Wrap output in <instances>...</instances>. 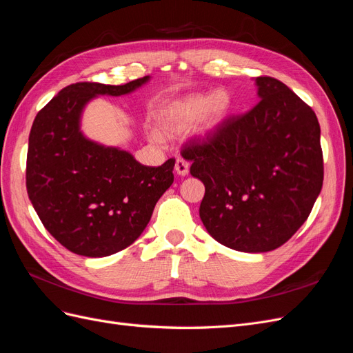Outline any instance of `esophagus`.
<instances>
[{
    "label": "esophagus",
    "instance_id": "obj_1",
    "mask_svg": "<svg viewBox=\"0 0 353 353\" xmlns=\"http://www.w3.org/2000/svg\"><path fill=\"white\" fill-rule=\"evenodd\" d=\"M188 170H190V163L185 159L178 157L176 163H175V172L181 176H185V175H188Z\"/></svg>",
    "mask_w": 353,
    "mask_h": 353
}]
</instances>
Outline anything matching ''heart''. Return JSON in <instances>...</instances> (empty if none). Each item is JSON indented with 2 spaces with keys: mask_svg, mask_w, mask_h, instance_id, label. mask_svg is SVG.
Wrapping results in <instances>:
<instances>
[{
  "mask_svg": "<svg viewBox=\"0 0 353 353\" xmlns=\"http://www.w3.org/2000/svg\"><path fill=\"white\" fill-rule=\"evenodd\" d=\"M234 108L231 94L227 90H218L213 94H193L170 103L160 114V126L168 132H179L201 119L200 134L203 137L215 135L227 122ZM152 137L159 141L160 134Z\"/></svg>",
  "mask_w": 353,
  "mask_h": 353,
  "instance_id": "b5f03b06",
  "label": "heart"
}]
</instances>
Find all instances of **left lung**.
<instances>
[{"label":"left lung","instance_id":"8db88e82","mask_svg":"<svg viewBox=\"0 0 353 353\" xmlns=\"http://www.w3.org/2000/svg\"><path fill=\"white\" fill-rule=\"evenodd\" d=\"M259 103L181 152L205 184L200 219L218 243L248 253L280 248L303 225L323 188L319 123L309 105L270 77Z\"/></svg>","mask_w":353,"mask_h":353}]
</instances>
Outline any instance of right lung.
<instances>
[{"instance_id": "obj_1", "label": "right lung", "mask_w": 353, "mask_h": 353, "mask_svg": "<svg viewBox=\"0 0 353 353\" xmlns=\"http://www.w3.org/2000/svg\"><path fill=\"white\" fill-rule=\"evenodd\" d=\"M150 81L125 85L78 82L39 110L29 134L26 188L47 231L88 258L123 250L145 230L157 200L174 183L175 159L152 168L119 147L81 131L82 112L99 95L130 94Z\"/></svg>"}]
</instances>
